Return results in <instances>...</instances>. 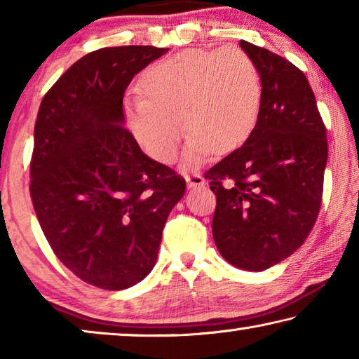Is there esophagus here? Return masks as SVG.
I'll return each mask as SVG.
<instances>
[{"label": "esophagus", "instance_id": "1", "mask_svg": "<svg viewBox=\"0 0 359 359\" xmlns=\"http://www.w3.org/2000/svg\"><path fill=\"white\" fill-rule=\"evenodd\" d=\"M185 180L188 188H196V187H204L205 180L203 175L199 174H185Z\"/></svg>", "mask_w": 359, "mask_h": 359}]
</instances>
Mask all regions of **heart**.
<instances>
[{
	"mask_svg": "<svg viewBox=\"0 0 359 359\" xmlns=\"http://www.w3.org/2000/svg\"><path fill=\"white\" fill-rule=\"evenodd\" d=\"M144 96L128 102L130 125L155 160L171 163L184 118L188 142L184 165L194 168L210 149L223 154L244 141L257 121L259 74L239 48H187L151 63L141 76Z\"/></svg>",
	"mask_w": 359,
	"mask_h": 359,
	"instance_id": "heart-1",
	"label": "heart"
}]
</instances>
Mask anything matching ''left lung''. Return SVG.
Returning a JSON list of instances; mask_svg holds the SVG:
<instances>
[{"label": "left lung", "instance_id": "left-lung-1", "mask_svg": "<svg viewBox=\"0 0 359 359\" xmlns=\"http://www.w3.org/2000/svg\"><path fill=\"white\" fill-rule=\"evenodd\" d=\"M259 74L257 125L205 172L217 196L212 236L239 269H269L299 248L317 220L327 161L326 128L304 72L241 41Z\"/></svg>", "mask_w": 359, "mask_h": 359}]
</instances>
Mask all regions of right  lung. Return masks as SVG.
<instances>
[{"label": "right lung", "instance_id": "right-lung-1", "mask_svg": "<svg viewBox=\"0 0 359 359\" xmlns=\"http://www.w3.org/2000/svg\"><path fill=\"white\" fill-rule=\"evenodd\" d=\"M169 48L104 47L82 57L39 106L29 193L57 258L81 280L125 290L154 269L185 180L125 128L123 95Z\"/></svg>", "mask_w": 359, "mask_h": 359}]
</instances>
